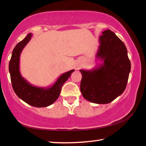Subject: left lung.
Wrapping results in <instances>:
<instances>
[{"instance_id":"left-lung-1","label":"left lung","mask_w":146,"mask_h":146,"mask_svg":"<svg viewBox=\"0 0 146 146\" xmlns=\"http://www.w3.org/2000/svg\"><path fill=\"white\" fill-rule=\"evenodd\" d=\"M96 58L101 64L90 70L80 69V92L87 100L98 104L110 103L123 94L131 68L127 49L110 29L102 32Z\"/></svg>"}]
</instances>
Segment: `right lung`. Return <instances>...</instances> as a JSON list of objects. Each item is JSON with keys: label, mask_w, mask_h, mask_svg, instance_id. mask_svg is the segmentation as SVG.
I'll return each mask as SVG.
<instances>
[{"label": "right lung", "mask_w": 146, "mask_h": 146, "mask_svg": "<svg viewBox=\"0 0 146 146\" xmlns=\"http://www.w3.org/2000/svg\"><path fill=\"white\" fill-rule=\"evenodd\" d=\"M32 35L28 34L13 50L9 63L11 82L16 94L23 102L33 107L44 108L52 105L58 98L63 84L75 70L72 69L62 74L50 86L39 87L29 83L21 75L19 60L21 52L31 40Z\"/></svg>", "instance_id": "1"}]
</instances>
